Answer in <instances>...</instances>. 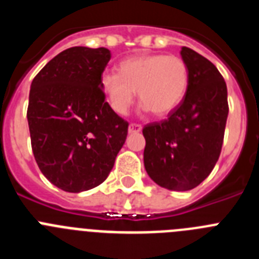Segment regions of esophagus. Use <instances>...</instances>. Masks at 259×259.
Returning a JSON list of instances; mask_svg holds the SVG:
<instances>
[{"label": "esophagus", "instance_id": "esophagus-1", "mask_svg": "<svg viewBox=\"0 0 259 259\" xmlns=\"http://www.w3.org/2000/svg\"><path fill=\"white\" fill-rule=\"evenodd\" d=\"M141 130H143L141 124L131 123V124L128 125V132H130V134H139V132H141Z\"/></svg>", "mask_w": 259, "mask_h": 259}]
</instances>
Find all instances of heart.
Returning a JSON list of instances; mask_svg holds the SVG:
<instances>
[{
	"mask_svg": "<svg viewBox=\"0 0 259 259\" xmlns=\"http://www.w3.org/2000/svg\"><path fill=\"white\" fill-rule=\"evenodd\" d=\"M188 80V67L180 57L140 54L123 59L118 74L102 75L101 89L109 106L119 115L131 109L137 91L144 110L163 116L182 102Z\"/></svg>",
	"mask_w": 259,
	"mask_h": 259,
	"instance_id": "heart-1",
	"label": "heart"
}]
</instances>
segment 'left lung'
Listing matches in <instances>:
<instances>
[{"label": "left lung", "mask_w": 259, "mask_h": 259, "mask_svg": "<svg viewBox=\"0 0 259 259\" xmlns=\"http://www.w3.org/2000/svg\"><path fill=\"white\" fill-rule=\"evenodd\" d=\"M180 54L189 72L185 96L168 118L143 128L146 172L170 191L193 189L210 175L228 116L227 85L218 68L187 47Z\"/></svg>", "instance_id": "1"}]
</instances>
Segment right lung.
I'll list each match as a JSON object with an SVG mask.
<instances>
[{
	"label": "right lung",
	"instance_id": "right-lung-1",
	"mask_svg": "<svg viewBox=\"0 0 259 259\" xmlns=\"http://www.w3.org/2000/svg\"><path fill=\"white\" fill-rule=\"evenodd\" d=\"M106 48L74 47L32 80L27 110L32 152L52 184L71 193L106 180L128 134V122L105 101Z\"/></svg>",
	"mask_w": 259,
	"mask_h": 259
}]
</instances>
